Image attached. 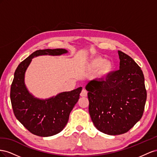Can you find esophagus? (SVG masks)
<instances>
[{
  "mask_svg": "<svg viewBox=\"0 0 157 157\" xmlns=\"http://www.w3.org/2000/svg\"><path fill=\"white\" fill-rule=\"evenodd\" d=\"M80 95H81V97H87V91L86 90H85V89H83L81 93H80Z\"/></svg>",
  "mask_w": 157,
  "mask_h": 157,
  "instance_id": "34e87169",
  "label": "esophagus"
}]
</instances>
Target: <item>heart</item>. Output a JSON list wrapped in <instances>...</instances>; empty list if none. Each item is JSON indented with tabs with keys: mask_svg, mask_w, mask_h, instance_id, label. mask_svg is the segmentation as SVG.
Segmentation results:
<instances>
[{
	"mask_svg": "<svg viewBox=\"0 0 157 157\" xmlns=\"http://www.w3.org/2000/svg\"><path fill=\"white\" fill-rule=\"evenodd\" d=\"M91 65L93 66H101L103 65L102 67L101 74L106 75L110 73L111 70H113V64L110 62H106V60L101 58H97V59L93 60L91 62Z\"/></svg>",
	"mask_w": 157,
	"mask_h": 157,
	"instance_id": "1",
	"label": "heart"
}]
</instances>
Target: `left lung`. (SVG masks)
Segmentation results:
<instances>
[{
	"label": "left lung",
	"mask_w": 157,
	"mask_h": 157,
	"mask_svg": "<svg viewBox=\"0 0 157 157\" xmlns=\"http://www.w3.org/2000/svg\"><path fill=\"white\" fill-rule=\"evenodd\" d=\"M118 53L120 69L105 79L90 80L86 86L94 126L110 136L126 133L133 127L142 117L147 99L141 68L126 54Z\"/></svg>",
	"instance_id": "left-lung-1"
}]
</instances>
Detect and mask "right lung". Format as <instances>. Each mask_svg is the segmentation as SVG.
Returning a JSON list of instances; mask_svg holds the SVG:
<instances>
[{"mask_svg":"<svg viewBox=\"0 0 157 157\" xmlns=\"http://www.w3.org/2000/svg\"><path fill=\"white\" fill-rule=\"evenodd\" d=\"M64 48L44 49L33 52L17 66L10 89V100L17 120L31 133L49 137L60 133L68 123L70 112L79 98L80 87L42 99L33 96L25 84V74L31 60L43 55L60 56Z\"/></svg>","mask_w":157,"mask_h":157,"instance_id":"1","label":"right lung"}]
</instances>
